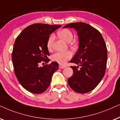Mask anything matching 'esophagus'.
<instances>
[{"label":"esophagus","mask_w":120,"mask_h":120,"mask_svg":"<svg viewBox=\"0 0 120 120\" xmlns=\"http://www.w3.org/2000/svg\"><path fill=\"white\" fill-rule=\"evenodd\" d=\"M66 68V66H64V65H59V68H60V69H62V68Z\"/></svg>","instance_id":"obj_1"}]
</instances>
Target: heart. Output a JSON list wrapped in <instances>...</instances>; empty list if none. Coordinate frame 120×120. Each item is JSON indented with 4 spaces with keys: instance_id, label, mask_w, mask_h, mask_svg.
<instances>
[{
    "instance_id": "1",
    "label": "heart",
    "mask_w": 120,
    "mask_h": 120,
    "mask_svg": "<svg viewBox=\"0 0 120 120\" xmlns=\"http://www.w3.org/2000/svg\"><path fill=\"white\" fill-rule=\"evenodd\" d=\"M57 35L64 41L67 43H70L73 39V35L72 32L68 29H63L57 32ZM54 40V34H51L47 41V47L49 50L52 48V43ZM72 57V54L70 52H57L52 56V60L57 62L60 64H64L68 60H70Z\"/></svg>"
}]
</instances>
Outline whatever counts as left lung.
Returning <instances> with one entry per match:
<instances>
[{
	"label": "left lung",
	"instance_id": "obj_1",
	"mask_svg": "<svg viewBox=\"0 0 120 120\" xmlns=\"http://www.w3.org/2000/svg\"><path fill=\"white\" fill-rule=\"evenodd\" d=\"M77 32L79 50L70 60L77 65L71 66L73 76L68 79V85L75 92L86 93L98 86L105 75L108 52L101 33L92 26L75 22L65 26Z\"/></svg>",
	"mask_w": 120,
	"mask_h": 120
}]
</instances>
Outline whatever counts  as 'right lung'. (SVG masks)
Listing matches in <instances>:
<instances>
[{"label":"right lung","instance_id":"right-lung-1","mask_svg":"<svg viewBox=\"0 0 120 120\" xmlns=\"http://www.w3.org/2000/svg\"><path fill=\"white\" fill-rule=\"evenodd\" d=\"M60 25L44 23L33 24L25 28L17 37L12 52L14 71L19 82L28 92L40 94L45 92L50 85L53 73L59 64L50 59L47 43L49 35Z\"/></svg>","mask_w":120,"mask_h":120}]
</instances>
